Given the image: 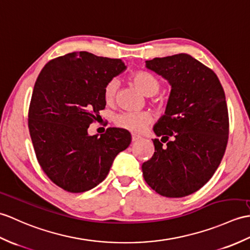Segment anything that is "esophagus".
<instances>
[{
    "instance_id": "esophagus-1",
    "label": "esophagus",
    "mask_w": 250,
    "mask_h": 250,
    "mask_svg": "<svg viewBox=\"0 0 250 250\" xmlns=\"http://www.w3.org/2000/svg\"><path fill=\"white\" fill-rule=\"evenodd\" d=\"M139 139H140V136H137V135H132V136H131L132 142H136V141H138Z\"/></svg>"
}]
</instances>
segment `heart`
I'll use <instances>...</instances> for the list:
<instances>
[{"mask_svg":"<svg viewBox=\"0 0 250 250\" xmlns=\"http://www.w3.org/2000/svg\"><path fill=\"white\" fill-rule=\"evenodd\" d=\"M130 80L141 93L146 96L157 94L160 88L159 81L151 74L144 70H136L130 75ZM119 82L115 78L110 79L104 87V99L107 104L112 103L118 92ZM151 116L146 112H121L114 116V124L122 129L130 132H140L144 129Z\"/></svg>","mask_w":250,"mask_h":250,"instance_id":"obj_1","label":"heart"}]
</instances>
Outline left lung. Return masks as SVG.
<instances>
[{
    "instance_id": "obj_1",
    "label": "left lung",
    "mask_w": 250,
    "mask_h": 250,
    "mask_svg": "<svg viewBox=\"0 0 250 250\" xmlns=\"http://www.w3.org/2000/svg\"><path fill=\"white\" fill-rule=\"evenodd\" d=\"M146 65L172 88L165 115L154 126L156 136L168 142L153 140L155 152L142 165L143 177L164 197L191 195L210 180L226 152L229 115L224 88L214 71L189 54L155 58Z\"/></svg>"
}]
</instances>
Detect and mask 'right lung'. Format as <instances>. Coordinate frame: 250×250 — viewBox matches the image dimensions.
Segmentation results:
<instances>
[{
	"mask_svg": "<svg viewBox=\"0 0 250 250\" xmlns=\"http://www.w3.org/2000/svg\"><path fill=\"white\" fill-rule=\"evenodd\" d=\"M126 68L120 59L86 51L55 58L38 75L29 108V130L38 164L55 185L84 192L102 183L116 155L128 147V131L87 128L104 109V87Z\"/></svg>",
	"mask_w": 250,
	"mask_h": 250,
	"instance_id": "1",
	"label": "right lung"
}]
</instances>
